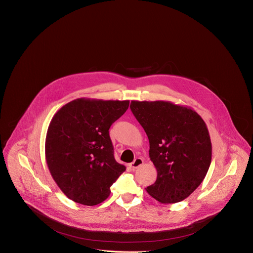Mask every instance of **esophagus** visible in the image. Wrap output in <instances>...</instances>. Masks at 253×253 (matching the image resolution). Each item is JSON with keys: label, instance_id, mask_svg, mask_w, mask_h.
<instances>
[{"label": "esophagus", "instance_id": "34e87169", "mask_svg": "<svg viewBox=\"0 0 253 253\" xmlns=\"http://www.w3.org/2000/svg\"><path fill=\"white\" fill-rule=\"evenodd\" d=\"M144 164V161H143V159H141V158H138V159H136L133 163H131L130 165H129V167L133 169V170H135L137 168H139L140 166H142Z\"/></svg>", "mask_w": 253, "mask_h": 253}]
</instances>
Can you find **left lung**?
Here are the masks:
<instances>
[{"instance_id":"1","label":"left lung","mask_w":253,"mask_h":253,"mask_svg":"<svg viewBox=\"0 0 253 253\" xmlns=\"http://www.w3.org/2000/svg\"><path fill=\"white\" fill-rule=\"evenodd\" d=\"M130 108L150 142L157 180L146 188L164 204L187 198L204 180L212 160L209 131L192 108L170 101L132 100Z\"/></svg>"}]
</instances>
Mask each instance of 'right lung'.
<instances>
[{
	"instance_id": "obj_1",
	"label": "right lung",
	"mask_w": 253,
	"mask_h": 253,
	"mask_svg": "<svg viewBox=\"0 0 253 253\" xmlns=\"http://www.w3.org/2000/svg\"><path fill=\"white\" fill-rule=\"evenodd\" d=\"M129 100L77 98L53 116L46 134L45 159L62 192L76 203L94 206L126 170L113 156L109 128L128 109Z\"/></svg>"
}]
</instances>
